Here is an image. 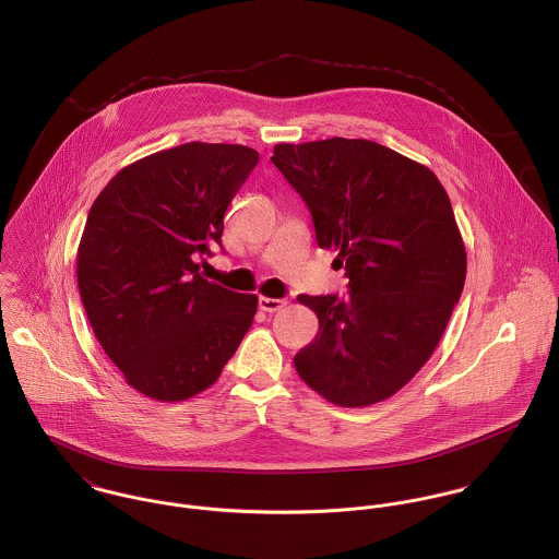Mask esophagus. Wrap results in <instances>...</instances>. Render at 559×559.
Returning <instances> with one entry per match:
<instances>
[{
	"label": "esophagus",
	"instance_id": "esophagus-1",
	"mask_svg": "<svg viewBox=\"0 0 559 559\" xmlns=\"http://www.w3.org/2000/svg\"><path fill=\"white\" fill-rule=\"evenodd\" d=\"M283 307H285V300H281V298H265V296L259 298V309L265 310V312H276Z\"/></svg>",
	"mask_w": 559,
	"mask_h": 559
}]
</instances>
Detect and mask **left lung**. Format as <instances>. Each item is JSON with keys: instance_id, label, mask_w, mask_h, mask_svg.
<instances>
[{"instance_id": "obj_1", "label": "left lung", "mask_w": 559, "mask_h": 559, "mask_svg": "<svg viewBox=\"0 0 559 559\" xmlns=\"http://www.w3.org/2000/svg\"><path fill=\"white\" fill-rule=\"evenodd\" d=\"M272 163L349 278L343 298L298 296L319 332L296 371L338 407L379 403L431 358L465 285L448 192L429 167L367 139L278 143Z\"/></svg>"}]
</instances>
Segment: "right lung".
<instances>
[{
	"instance_id": "add662e5",
	"label": "right lung",
	"mask_w": 559,
	"mask_h": 559,
	"mask_svg": "<svg viewBox=\"0 0 559 559\" xmlns=\"http://www.w3.org/2000/svg\"><path fill=\"white\" fill-rule=\"evenodd\" d=\"M259 163L247 145L185 143L124 167L96 197L76 252L92 330L126 381L156 401L210 388L236 354L257 296L197 274Z\"/></svg>"
}]
</instances>
